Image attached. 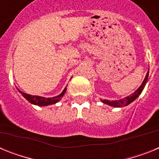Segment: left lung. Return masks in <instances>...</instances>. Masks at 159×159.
<instances>
[{
	"label": "left lung",
	"mask_w": 159,
	"mask_h": 159,
	"mask_svg": "<svg viewBox=\"0 0 159 159\" xmlns=\"http://www.w3.org/2000/svg\"><path fill=\"white\" fill-rule=\"evenodd\" d=\"M148 75H149V70H148V72L147 73V75H146L145 79H144V80H143L141 86L138 88L134 93L131 94V95H129V96L126 97V98H124V99H119V100L109 101V100H107V99H104V100H102V102H103V103H106V104L110 105V106L111 107H125V106H127V105L130 104V102H133L136 98H138V97L139 96L141 92H143V88H144L146 84H147V79H148Z\"/></svg>",
	"instance_id": "1"
}]
</instances>
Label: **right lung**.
<instances>
[{"instance_id":"1","label":"right lung","mask_w":159,"mask_h":159,"mask_svg":"<svg viewBox=\"0 0 159 159\" xmlns=\"http://www.w3.org/2000/svg\"><path fill=\"white\" fill-rule=\"evenodd\" d=\"M18 91H19L20 93L21 94L25 99H27L28 101H29L31 103L35 105H38V106L43 107L48 106V105L54 104L56 102H59L63 97V95H64V93L66 92V88H64V90L60 95H59L58 96L52 97V98H44V97L37 96V95H29V94L24 93V92H22L21 91H20V90H18Z\"/></svg>"}]
</instances>
